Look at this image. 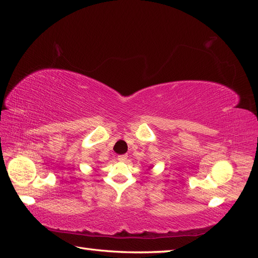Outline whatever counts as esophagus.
<instances>
[{"label": "esophagus", "instance_id": "34e87169", "mask_svg": "<svg viewBox=\"0 0 258 258\" xmlns=\"http://www.w3.org/2000/svg\"><path fill=\"white\" fill-rule=\"evenodd\" d=\"M127 155H119V156L117 157V159L119 160V161H126L127 160Z\"/></svg>", "mask_w": 258, "mask_h": 258}]
</instances>
